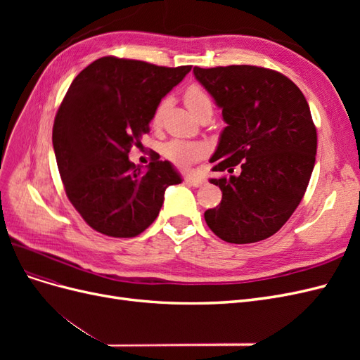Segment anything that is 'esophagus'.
Listing matches in <instances>:
<instances>
[{"mask_svg":"<svg viewBox=\"0 0 360 360\" xmlns=\"http://www.w3.org/2000/svg\"><path fill=\"white\" fill-rule=\"evenodd\" d=\"M184 183L189 184V186L198 188V186H201V184H204V179L201 176H198V174L189 172V174H186V176H184Z\"/></svg>","mask_w":360,"mask_h":360,"instance_id":"34e87169","label":"esophagus"}]
</instances>
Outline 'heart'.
Listing matches in <instances>:
<instances>
[{
    "label": "heart",
    "mask_w": 360,
    "mask_h": 360,
    "mask_svg": "<svg viewBox=\"0 0 360 360\" xmlns=\"http://www.w3.org/2000/svg\"><path fill=\"white\" fill-rule=\"evenodd\" d=\"M184 103H186L188 110L191 111V114L195 117L198 112H201L202 110H212V99L210 96L205 93L204 89H201L200 85H191L189 89L184 91ZM163 110H165V102H160L156 108L155 115H153V123L159 124L160 118L163 114ZM204 153V148L200 144L195 143H184V141H171V143L167 144L165 147V155L168 156V159H171L172 162H176L177 165L186 167L189 163H192L193 160H197L198 158H201Z\"/></svg>",
    "instance_id": "b5f03b06"
}]
</instances>
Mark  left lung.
Returning <instances> with one entry per match:
<instances>
[{
    "label": "left lung",
    "instance_id": "left-lung-1",
    "mask_svg": "<svg viewBox=\"0 0 360 360\" xmlns=\"http://www.w3.org/2000/svg\"><path fill=\"white\" fill-rule=\"evenodd\" d=\"M226 123L210 162L221 204L204 213L228 243H255L281 230L300 204L317 155L309 105L279 72L257 66L193 68ZM236 169L237 174H233Z\"/></svg>",
    "mask_w": 360,
    "mask_h": 360
}]
</instances>
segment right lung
<instances>
[{
	"mask_svg": "<svg viewBox=\"0 0 360 360\" xmlns=\"http://www.w3.org/2000/svg\"><path fill=\"white\" fill-rule=\"evenodd\" d=\"M102 57L70 84L56 115L52 144L68 198L93 230L135 237L155 222L163 195L181 183L168 160L143 171L129 160L160 101L191 72Z\"/></svg>",
	"mask_w": 360,
	"mask_h": 360,
	"instance_id": "add662e5",
	"label": "right lung"
}]
</instances>
